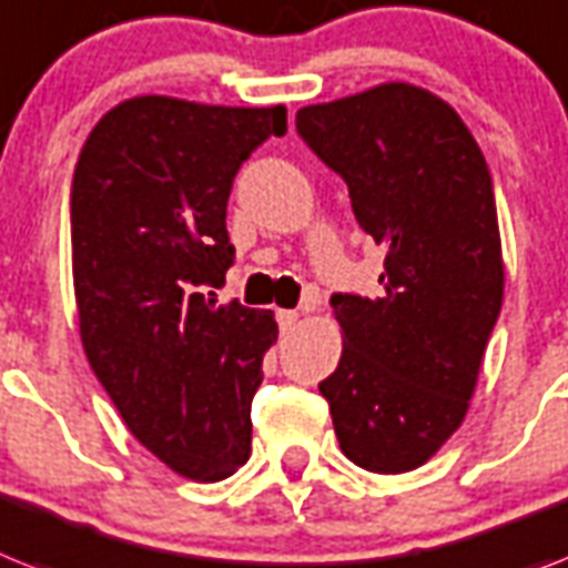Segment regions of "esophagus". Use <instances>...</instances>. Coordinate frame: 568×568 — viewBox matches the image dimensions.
I'll list each match as a JSON object with an SVG mask.
<instances>
[{"label":"esophagus","mask_w":568,"mask_h":568,"mask_svg":"<svg viewBox=\"0 0 568 568\" xmlns=\"http://www.w3.org/2000/svg\"><path fill=\"white\" fill-rule=\"evenodd\" d=\"M278 325L284 334H287V331H293V327L298 325V311H278Z\"/></svg>","instance_id":"1"}]
</instances>
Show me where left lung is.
<instances>
[{
    "label": "left lung",
    "mask_w": 568,
    "mask_h": 568,
    "mask_svg": "<svg viewBox=\"0 0 568 568\" xmlns=\"http://www.w3.org/2000/svg\"><path fill=\"white\" fill-rule=\"evenodd\" d=\"M295 126L386 250L383 295L331 298L342 357L318 392L351 462L409 473L462 426L503 307L490 171L462 115L415 83L302 106Z\"/></svg>",
    "instance_id": "obj_1"
}]
</instances>
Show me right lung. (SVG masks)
Segmentation results:
<instances>
[{
	"label": "right lung",
	"instance_id": "right-lung-1",
	"mask_svg": "<svg viewBox=\"0 0 568 568\" xmlns=\"http://www.w3.org/2000/svg\"><path fill=\"white\" fill-rule=\"evenodd\" d=\"M287 133V106L135 95L92 126L72 180L81 342L135 442L194 481L252 453L273 311L217 304L234 246L226 203L243 159Z\"/></svg>",
	"mask_w": 568,
	"mask_h": 568
}]
</instances>
